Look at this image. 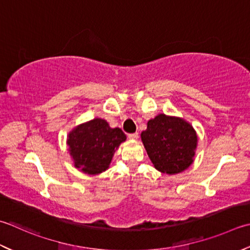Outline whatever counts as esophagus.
<instances>
[{"mask_svg": "<svg viewBox=\"0 0 250 250\" xmlns=\"http://www.w3.org/2000/svg\"><path fill=\"white\" fill-rule=\"evenodd\" d=\"M128 138L130 139V140H138V138H139V133H131V134H129L128 135Z\"/></svg>", "mask_w": 250, "mask_h": 250, "instance_id": "1", "label": "esophagus"}]
</instances>
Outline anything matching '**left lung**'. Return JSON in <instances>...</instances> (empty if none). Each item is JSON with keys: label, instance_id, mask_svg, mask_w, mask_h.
Wrapping results in <instances>:
<instances>
[{"label": "left lung", "instance_id": "1", "mask_svg": "<svg viewBox=\"0 0 250 250\" xmlns=\"http://www.w3.org/2000/svg\"><path fill=\"white\" fill-rule=\"evenodd\" d=\"M141 139L155 169L166 174H177L194 163L197 133L183 118L159 114L147 121Z\"/></svg>", "mask_w": 250, "mask_h": 250}]
</instances>
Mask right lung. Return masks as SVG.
Listing matches in <instances>:
<instances>
[{"label":"right lung","instance_id":"add662e5","mask_svg":"<svg viewBox=\"0 0 250 250\" xmlns=\"http://www.w3.org/2000/svg\"><path fill=\"white\" fill-rule=\"evenodd\" d=\"M125 140L121 129H112L105 119L94 118L75 126L66 143L75 168L96 175L109 168L115 151Z\"/></svg>","mask_w":250,"mask_h":250}]
</instances>
